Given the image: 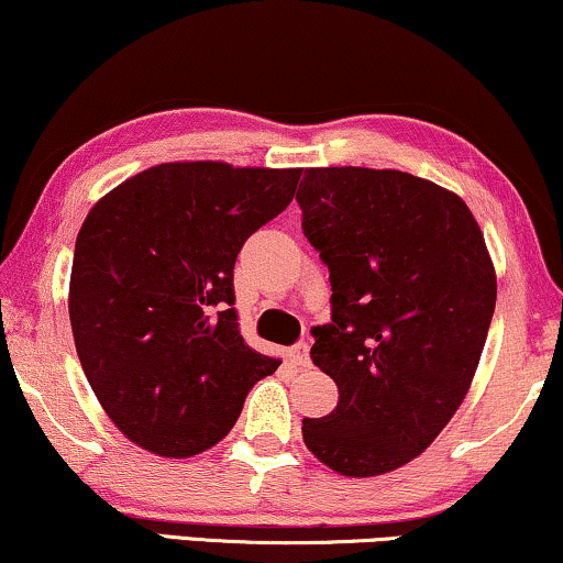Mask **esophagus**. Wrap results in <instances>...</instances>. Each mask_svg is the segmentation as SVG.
Returning <instances> with one entry per match:
<instances>
[{
  "label": "esophagus",
  "instance_id": "obj_1",
  "mask_svg": "<svg viewBox=\"0 0 563 563\" xmlns=\"http://www.w3.org/2000/svg\"><path fill=\"white\" fill-rule=\"evenodd\" d=\"M288 361H290V364H294V366H298V368L309 366V364H311V361H309V345L298 343V345L290 347V351H288Z\"/></svg>",
  "mask_w": 563,
  "mask_h": 563
}]
</instances>
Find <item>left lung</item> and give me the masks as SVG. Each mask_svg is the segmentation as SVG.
<instances>
[{"instance_id": "8db88e82", "label": "left lung", "mask_w": 563, "mask_h": 563, "mask_svg": "<svg viewBox=\"0 0 563 563\" xmlns=\"http://www.w3.org/2000/svg\"><path fill=\"white\" fill-rule=\"evenodd\" d=\"M303 236L330 267L332 322L311 361L338 384L303 444L347 478L418 457L465 400L496 306V269L454 191L393 168H306Z\"/></svg>"}]
</instances>
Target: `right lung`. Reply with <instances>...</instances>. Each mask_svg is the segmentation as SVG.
<instances>
[{
    "label": "right lung",
    "instance_id": "1",
    "mask_svg": "<svg viewBox=\"0 0 563 563\" xmlns=\"http://www.w3.org/2000/svg\"><path fill=\"white\" fill-rule=\"evenodd\" d=\"M301 168L161 163L92 205L77 233L69 322L113 426L158 457H191L236 423L280 366L239 334L233 265L288 208Z\"/></svg>",
    "mask_w": 563,
    "mask_h": 563
}]
</instances>
